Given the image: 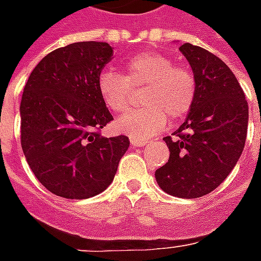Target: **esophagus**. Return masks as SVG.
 Here are the masks:
<instances>
[{"label": "esophagus", "mask_w": 261, "mask_h": 261, "mask_svg": "<svg viewBox=\"0 0 261 261\" xmlns=\"http://www.w3.org/2000/svg\"><path fill=\"white\" fill-rule=\"evenodd\" d=\"M130 142L133 147H142V145H145L148 141L147 140H140V138H131Z\"/></svg>", "instance_id": "esophagus-1"}]
</instances>
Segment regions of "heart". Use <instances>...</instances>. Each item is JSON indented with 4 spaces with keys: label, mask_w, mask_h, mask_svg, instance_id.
<instances>
[{
    "label": "heart",
    "mask_w": 261,
    "mask_h": 261,
    "mask_svg": "<svg viewBox=\"0 0 261 261\" xmlns=\"http://www.w3.org/2000/svg\"><path fill=\"white\" fill-rule=\"evenodd\" d=\"M124 75L105 69L97 78V91L106 108L124 113L133 100V89H141L144 108L125 114L117 121L123 134L147 140L168 124V117H186L196 100V78L189 68L175 65L169 56L144 51L131 56L123 64Z\"/></svg>",
    "instance_id": "1"
}]
</instances>
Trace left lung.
<instances>
[{"instance_id":"8db88e82","label":"left lung","mask_w":261,"mask_h":261,"mask_svg":"<svg viewBox=\"0 0 261 261\" xmlns=\"http://www.w3.org/2000/svg\"><path fill=\"white\" fill-rule=\"evenodd\" d=\"M179 50L196 78V100L185 123L164 138L170 155L155 179L170 196L197 198L217 189L235 168L246 141L249 108L222 60L190 43Z\"/></svg>"}]
</instances>
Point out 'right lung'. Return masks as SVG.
Segmentation results:
<instances>
[{
	"instance_id": "right-lung-1",
	"label": "right lung",
	"mask_w": 261,
	"mask_h": 261,
	"mask_svg": "<svg viewBox=\"0 0 261 261\" xmlns=\"http://www.w3.org/2000/svg\"><path fill=\"white\" fill-rule=\"evenodd\" d=\"M113 57L103 42L48 53L32 71L20 100V144L37 180L56 196L84 200L113 181L128 137H103L113 120L97 78Z\"/></svg>"
}]
</instances>
